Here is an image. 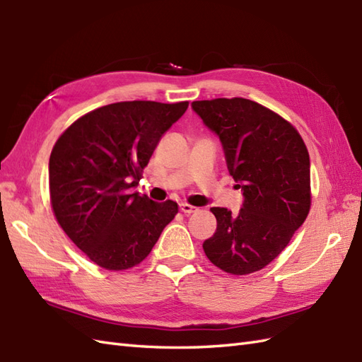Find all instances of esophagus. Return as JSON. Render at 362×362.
I'll use <instances>...</instances> for the list:
<instances>
[{
	"label": "esophagus",
	"mask_w": 362,
	"mask_h": 362,
	"mask_svg": "<svg viewBox=\"0 0 362 362\" xmlns=\"http://www.w3.org/2000/svg\"><path fill=\"white\" fill-rule=\"evenodd\" d=\"M180 209H181L182 214H186V215L195 214V211H198V207H193V206L187 204V202H181V204H180Z\"/></svg>",
	"instance_id": "1"
}]
</instances>
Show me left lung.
Segmentation results:
<instances>
[{"instance_id": "obj_1", "label": "left lung", "mask_w": 362, "mask_h": 362, "mask_svg": "<svg viewBox=\"0 0 362 362\" xmlns=\"http://www.w3.org/2000/svg\"><path fill=\"white\" fill-rule=\"evenodd\" d=\"M192 109L221 141L228 173L243 192L232 215L211 207L207 258L232 275L266 267L286 249L310 210V158L296 129L264 105L244 98L193 101Z\"/></svg>"}]
</instances>
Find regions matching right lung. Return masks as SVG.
I'll return each instance as SVG.
<instances>
[{
    "instance_id": "add662e5",
    "label": "right lung",
    "mask_w": 362,
    "mask_h": 362,
    "mask_svg": "<svg viewBox=\"0 0 362 362\" xmlns=\"http://www.w3.org/2000/svg\"><path fill=\"white\" fill-rule=\"evenodd\" d=\"M187 107V101L115 103L84 115L58 138L49 160L52 209L100 267L136 266L178 214L175 201L155 202L130 189Z\"/></svg>"
}]
</instances>
